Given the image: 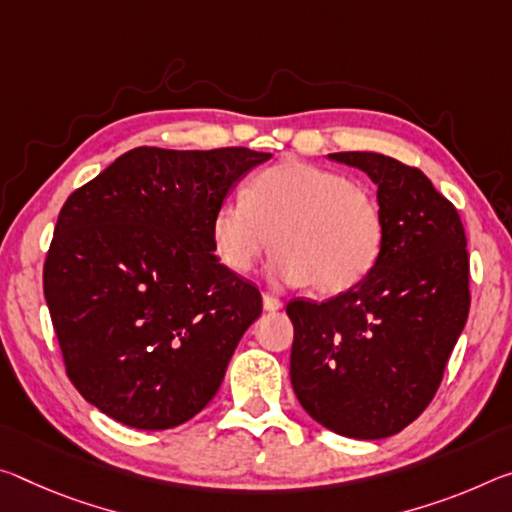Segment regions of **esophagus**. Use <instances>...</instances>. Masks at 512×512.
Returning <instances> with one entry per match:
<instances>
[{
	"mask_svg": "<svg viewBox=\"0 0 512 512\" xmlns=\"http://www.w3.org/2000/svg\"><path fill=\"white\" fill-rule=\"evenodd\" d=\"M262 300H264V310L266 312H275V310H280V307H282V300L271 296V294H262Z\"/></svg>",
	"mask_w": 512,
	"mask_h": 512,
	"instance_id": "esophagus-1",
	"label": "esophagus"
}]
</instances>
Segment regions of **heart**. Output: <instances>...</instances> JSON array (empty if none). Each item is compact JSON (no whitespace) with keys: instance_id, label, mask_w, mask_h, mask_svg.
<instances>
[{"instance_id":"1","label":"heart","mask_w":512,"mask_h":512,"mask_svg":"<svg viewBox=\"0 0 512 512\" xmlns=\"http://www.w3.org/2000/svg\"><path fill=\"white\" fill-rule=\"evenodd\" d=\"M385 223L378 200L337 170L285 159L230 198L212 216L214 253L225 269L248 273L271 243V273L321 296L358 287L383 250Z\"/></svg>"}]
</instances>
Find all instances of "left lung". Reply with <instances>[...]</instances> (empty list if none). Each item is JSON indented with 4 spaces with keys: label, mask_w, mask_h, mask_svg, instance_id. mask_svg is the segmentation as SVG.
Instances as JSON below:
<instances>
[{
    "label": "left lung",
    "mask_w": 512,
    "mask_h": 512,
    "mask_svg": "<svg viewBox=\"0 0 512 512\" xmlns=\"http://www.w3.org/2000/svg\"><path fill=\"white\" fill-rule=\"evenodd\" d=\"M378 184L385 237L358 287L323 303L294 298L291 385L332 433L380 440L433 401L467 323L469 253L458 209L415 166L376 152H335Z\"/></svg>",
    "instance_id": "1"
}]
</instances>
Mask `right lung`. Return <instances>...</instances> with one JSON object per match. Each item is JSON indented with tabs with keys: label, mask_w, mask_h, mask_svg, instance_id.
<instances>
[{
	"label": "right lung",
	"mask_w": 512,
	"mask_h": 512,
	"mask_svg": "<svg viewBox=\"0 0 512 512\" xmlns=\"http://www.w3.org/2000/svg\"><path fill=\"white\" fill-rule=\"evenodd\" d=\"M269 157L145 145L63 202L43 291L70 383L104 415L164 431L214 399L262 294L212 255V216Z\"/></svg>",
	"instance_id": "add662e5"
}]
</instances>
